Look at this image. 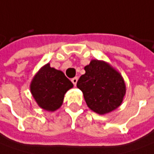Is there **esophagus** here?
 <instances>
[{
    "instance_id": "34e87169",
    "label": "esophagus",
    "mask_w": 154,
    "mask_h": 154,
    "mask_svg": "<svg viewBox=\"0 0 154 154\" xmlns=\"http://www.w3.org/2000/svg\"><path fill=\"white\" fill-rule=\"evenodd\" d=\"M77 80H78V78H77V77H73L72 79V83H73V84H74V86H76V85H77Z\"/></svg>"
}]
</instances>
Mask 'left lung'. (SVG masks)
<instances>
[{"label": "left lung", "mask_w": 154, "mask_h": 154, "mask_svg": "<svg viewBox=\"0 0 154 154\" xmlns=\"http://www.w3.org/2000/svg\"><path fill=\"white\" fill-rule=\"evenodd\" d=\"M85 74L77 81L87 105L99 115L111 112L122 103L125 94L123 77L103 60H92L84 67Z\"/></svg>", "instance_id": "left-lung-1"}]
</instances>
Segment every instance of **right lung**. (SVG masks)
I'll list each match as a JSON object with an SVG mask.
<instances>
[{"instance_id":"right-lung-1","label":"right lung","mask_w":154,"mask_h":154,"mask_svg":"<svg viewBox=\"0 0 154 154\" xmlns=\"http://www.w3.org/2000/svg\"><path fill=\"white\" fill-rule=\"evenodd\" d=\"M73 84L61 71L45 65L33 77L30 90L38 105L48 111H55L63 103L64 95Z\"/></svg>"}]
</instances>
